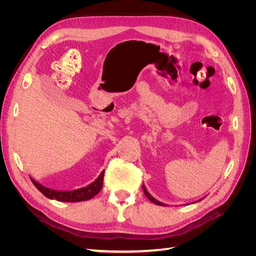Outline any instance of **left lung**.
I'll list each match as a JSON object with an SVG mask.
<instances>
[{
	"label": "left lung",
	"mask_w": 256,
	"mask_h": 256,
	"mask_svg": "<svg viewBox=\"0 0 256 256\" xmlns=\"http://www.w3.org/2000/svg\"><path fill=\"white\" fill-rule=\"evenodd\" d=\"M142 187H143V190H144V193H145V196H147V198H148V200H152V202L154 203V204H157V205H161V206H168L166 204H164V203H161V202H159V200H156V198H154L152 194H150V193L148 192V191H147V189H146V187H145V186L143 184L142 186ZM203 198H200V200H202ZM194 203H196V202H194ZM193 204V203H192Z\"/></svg>",
	"instance_id": "left-lung-1"
}]
</instances>
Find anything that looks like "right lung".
Returning <instances> with one entry per match:
<instances>
[{
  "mask_svg": "<svg viewBox=\"0 0 256 256\" xmlns=\"http://www.w3.org/2000/svg\"><path fill=\"white\" fill-rule=\"evenodd\" d=\"M104 171L100 173V175L92 184H88L86 187L79 188L76 190L69 191H60V190H53L48 187H44L42 184L36 182L30 177V180L34 184L35 187L40 190L42 194L50 200H56L60 202H67V203H76L82 202V200H88L94 198L100 192L104 184Z\"/></svg>",
  "mask_w": 256,
  "mask_h": 256,
  "instance_id": "add662e5",
  "label": "right lung"
}]
</instances>
